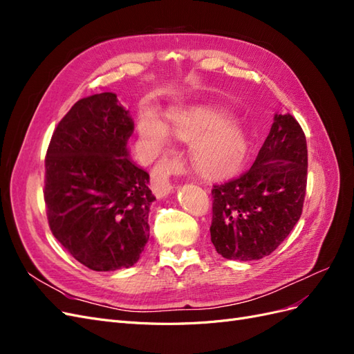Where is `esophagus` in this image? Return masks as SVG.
Returning <instances> with one entry per match:
<instances>
[{
  "mask_svg": "<svg viewBox=\"0 0 354 354\" xmlns=\"http://www.w3.org/2000/svg\"><path fill=\"white\" fill-rule=\"evenodd\" d=\"M183 168V162L180 159H162L155 165L152 171V190L158 198L168 195L173 190L169 177L176 169Z\"/></svg>",
  "mask_w": 354,
  "mask_h": 354,
  "instance_id": "34e87169",
  "label": "esophagus"
}]
</instances>
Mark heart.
Here are the masks:
<instances>
[{"label": "heart", "instance_id": "1", "mask_svg": "<svg viewBox=\"0 0 354 354\" xmlns=\"http://www.w3.org/2000/svg\"><path fill=\"white\" fill-rule=\"evenodd\" d=\"M227 118L226 111L212 106H194L168 115L171 130L181 140L192 143V162L207 177L218 178L233 173L248 151L243 128ZM138 130L152 156L168 145V128L152 112L140 116Z\"/></svg>", "mask_w": 354, "mask_h": 354}]
</instances>
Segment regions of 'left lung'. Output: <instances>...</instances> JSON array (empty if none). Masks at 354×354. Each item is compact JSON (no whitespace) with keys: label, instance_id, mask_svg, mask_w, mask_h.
I'll return each mask as SVG.
<instances>
[{"label":"left lung","instance_id":"8db88e82","mask_svg":"<svg viewBox=\"0 0 354 354\" xmlns=\"http://www.w3.org/2000/svg\"><path fill=\"white\" fill-rule=\"evenodd\" d=\"M307 187V143L292 115H274L252 167L214 185L211 242L227 260L270 255L301 217Z\"/></svg>","mask_w":354,"mask_h":354}]
</instances>
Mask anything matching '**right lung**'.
Here are the masks:
<instances>
[{"instance_id":"right-lung-1","label":"right lung","mask_w":354,"mask_h":354,"mask_svg":"<svg viewBox=\"0 0 354 354\" xmlns=\"http://www.w3.org/2000/svg\"><path fill=\"white\" fill-rule=\"evenodd\" d=\"M134 131L116 94L75 103L57 124L46 155L44 201L51 233L95 272L134 266L149 241L155 201L149 174L130 159Z\"/></svg>"}]
</instances>
